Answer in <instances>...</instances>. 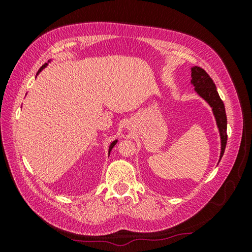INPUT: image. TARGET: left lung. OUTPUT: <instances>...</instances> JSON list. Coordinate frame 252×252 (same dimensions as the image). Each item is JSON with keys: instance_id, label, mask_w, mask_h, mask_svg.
I'll return each mask as SVG.
<instances>
[{"instance_id": "8db88e82", "label": "left lung", "mask_w": 252, "mask_h": 252, "mask_svg": "<svg viewBox=\"0 0 252 252\" xmlns=\"http://www.w3.org/2000/svg\"><path fill=\"white\" fill-rule=\"evenodd\" d=\"M191 78V84L195 86V91L211 105L213 115L216 117L217 125H218L220 136H221V154H220V159H221L227 143V117L225 105L217 92L215 82L202 67H192Z\"/></svg>"}]
</instances>
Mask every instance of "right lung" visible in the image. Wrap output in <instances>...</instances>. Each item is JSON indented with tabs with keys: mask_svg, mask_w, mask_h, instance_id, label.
I'll return each instance as SVG.
<instances>
[{
	"mask_svg": "<svg viewBox=\"0 0 252 252\" xmlns=\"http://www.w3.org/2000/svg\"><path fill=\"white\" fill-rule=\"evenodd\" d=\"M46 65H47V64H44V65H43V66L40 68V70H39V72H40L41 70H42V68H43L44 66H46ZM116 143H117V141H113V142L111 143V146H110V149H109V153H110V151H111V149H112V148H113V147H115V144H116Z\"/></svg>",
	"mask_w": 252,
	"mask_h": 252,
	"instance_id": "1",
	"label": "right lung"
}]
</instances>
